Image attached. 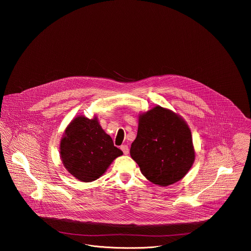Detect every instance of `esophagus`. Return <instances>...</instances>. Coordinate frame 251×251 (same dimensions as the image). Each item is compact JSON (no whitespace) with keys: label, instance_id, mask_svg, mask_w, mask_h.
I'll list each match as a JSON object with an SVG mask.
<instances>
[{"label":"esophagus","instance_id":"34e87169","mask_svg":"<svg viewBox=\"0 0 251 251\" xmlns=\"http://www.w3.org/2000/svg\"><path fill=\"white\" fill-rule=\"evenodd\" d=\"M121 150L123 151V152H124L125 154H128V152H129V149H128V147H127L126 145L121 146Z\"/></svg>","mask_w":251,"mask_h":251}]
</instances>
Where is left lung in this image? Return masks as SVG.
Masks as SVG:
<instances>
[{
    "label": "left lung",
    "mask_w": 251,
    "mask_h": 251,
    "mask_svg": "<svg viewBox=\"0 0 251 251\" xmlns=\"http://www.w3.org/2000/svg\"><path fill=\"white\" fill-rule=\"evenodd\" d=\"M130 155L146 179L168 186L182 179L195 159L191 131L179 114L156 105L139 114Z\"/></svg>",
    "instance_id": "left-lung-1"
}]
</instances>
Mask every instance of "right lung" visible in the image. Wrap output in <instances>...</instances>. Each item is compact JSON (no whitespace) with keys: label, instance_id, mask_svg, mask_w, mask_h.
<instances>
[{"label":"right lung","instance_id":"right-lung-1","mask_svg":"<svg viewBox=\"0 0 251 251\" xmlns=\"http://www.w3.org/2000/svg\"><path fill=\"white\" fill-rule=\"evenodd\" d=\"M123 151L102 129L98 117H75L60 142V156L65 168L75 179L91 182L100 178Z\"/></svg>","mask_w":251,"mask_h":251}]
</instances>
